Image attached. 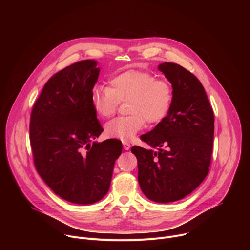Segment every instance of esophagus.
<instances>
[{
    "mask_svg": "<svg viewBox=\"0 0 250 250\" xmlns=\"http://www.w3.org/2000/svg\"><path fill=\"white\" fill-rule=\"evenodd\" d=\"M124 148H125V150H129L130 149V145L127 144V142H124Z\"/></svg>",
    "mask_w": 250,
    "mask_h": 250,
    "instance_id": "obj_1",
    "label": "esophagus"
}]
</instances>
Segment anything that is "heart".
I'll use <instances>...</instances> for the list:
<instances>
[{
  "label": "heart",
  "instance_id": "b5f03b06",
  "mask_svg": "<svg viewBox=\"0 0 250 250\" xmlns=\"http://www.w3.org/2000/svg\"><path fill=\"white\" fill-rule=\"evenodd\" d=\"M111 87L98 86L92 90L91 102L96 113L110 118L118 110L120 102H128L126 117H119L105 125L108 136L130 141L145 126L160 123L168 115L173 102V88L165 80L156 79L149 72L127 70L115 75Z\"/></svg>",
  "mask_w": 250,
  "mask_h": 250
}]
</instances>
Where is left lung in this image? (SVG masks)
<instances>
[{
  "label": "left lung",
  "instance_id": "8db88e82",
  "mask_svg": "<svg viewBox=\"0 0 250 250\" xmlns=\"http://www.w3.org/2000/svg\"><path fill=\"white\" fill-rule=\"evenodd\" d=\"M158 69L172 85V105L164 120L140 136L151 149L132 146L131 152L137 158L142 193L166 204L191 194L208 175L215 118L195 75L171 62L159 64Z\"/></svg>",
  "mask_w": 250,
  "mask_h": 250
}]
</instances>
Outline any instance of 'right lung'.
Returning a JSON list of instances; mask_svg holds the SVG:
<instances>
[{
  "instance_id": "1",
  "label": "right lung",
  "mask_w": 250,
  "mask_h": 250,
  "mask_svg": "<svg viewBox=\"0 0 250 250\" xmlns=\"http://www.w3.org/2000/svg\"><path fill=\"white\" fill-rule=\"evenodd\" d=\"M82 60L54 74L30 116L29 139L35 168L60 198L94 204L108 193L123 145L118 139L91 141L104 130L91 102L100 68Z\"/></svg>"
}]
</instances>
